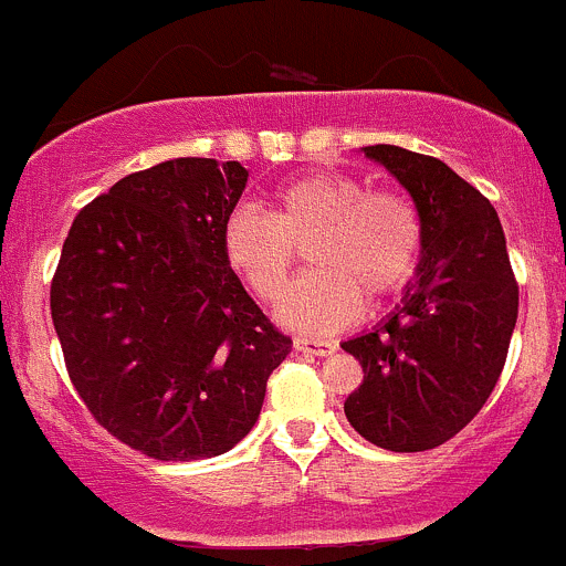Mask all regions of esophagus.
<instances>
[{"label": "esophagus", "mask_w": 566, "mask_h": 566, "mask_svg": "<svg viewBox=\"0 0 566 566\" xmlns=\"http://www.w3.org/2000/svg\"><path fill=\"white\" fill-rule=\"evenodd\" d=\"M294 349L307 352V355H316V357H327L335 352V344L333 340H318V338H294Z\"/></svg>", "instance_id": "obj_1"}]
</instances>
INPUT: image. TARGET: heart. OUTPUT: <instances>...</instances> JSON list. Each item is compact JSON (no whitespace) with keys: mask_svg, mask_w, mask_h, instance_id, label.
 <instances>
[{"mask_svg":"<svg viewBox=\"0 0 566 566\" xmlns=\"http://www.w3.org/2000/svg\"><path fill=\"white\" fill-rule=\"evenodd\" d=\"M307 248L313 266L281 305V322L327 333L360 313V294L379 300L412 277L423 222L407 195L368 189L344 172H311L272 192L270 211L244 203L222 228V255L259 300L277 302Z\"/></svg>","mask_w":566,"mask_h":566,"instance_id":"b5f03b06","label":"heart"}]
</instances>
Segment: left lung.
<instances>
[{"mask_svg":"<svg viewBox=\"0 0 566 566\" xmlns=\"http://www.w3.org/2000/svg\"><path fill=\"white\" fill-rule=\"evenodd\" d=\"M363 154L410 192L423 250L396 311L340 344L363 366L344 412L379 449L429 451L490 399L517 322V281L497 211L446 161L399 145Z\"/></svg>","mask_w":566,"mask_h":566,"instance_id":"1","label":"left lung"}]
</instances>
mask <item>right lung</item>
<instances>
[{
	"label": "right lung",
	"instance_id": "1",
	"mask_svg": "<svg viewBox=\"0 0 566 566\" xmlns=\"http://www.w3.org/2000/svg\"><path fill=\"white\" fill-rule=\"evenodd\" d=\"M239 161L170 159L76 214L52 281L69 377L95 421L161 462L231 451L291 352L222 255Z\"/></svg>",
	"mask_w": 566,
	"mask_h": 566
}]
</instances>
